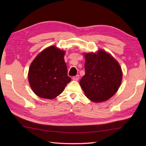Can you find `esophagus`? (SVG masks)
I'll return each instance as SVG.
<instances>
[{
	"mask_svg": "<svg viewBox=\"0 0 146 146\" xmlns=\"http://www.w3.org/2000/svg\"><path fill=\"white\" fill-rule=\"evenodd\" d=\"M80 78V76L79 75H76V76H74L73 77V80H75V81H78Z\"/></svg>",
	"mask_w": 146,
	"mask_h": 146,
	"instance_id": "obj_1",
	"label": "esophagus"
}]
</instances>
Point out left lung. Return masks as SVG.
I'll return each instance as SVG.
<instances>
[{"mask_svg":"<svg viewBox=\"0 0 146 146\" xmlns=\"http://www.w3.org/2000/svg\"><path fill=\"white\" fill-rule=\"evenodd\" d=\"M85 75L80 85L86 97L94 102L107 100L115 94L122 79V71L116 60L104 50L84 54Z\"/></svg>","mask_w":146,"mask_h":146,"instance_id":"obj_1","label":"left lung"}]
</instances>
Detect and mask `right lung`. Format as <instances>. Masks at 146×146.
I'll return each mask as SVG.
<instances>
[{
    "label": "right lung",
    "instance_id": "1",
    "mask_svg": "<svg viewBox=\"0 0 146 146\" xmlns=\"http://www.w3.org/2000/svg\"><path fill=\"white\" fill-rule=\"evenodd\" d=\"M64 51L51 46L37 56L30 65L28 80L35 94L53 99L63 92L71 79L68 76Z\"/></svg>",
    "mask_w": 146,
    "mask_h": 146
}]
</instances>
